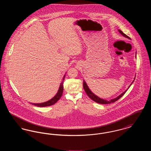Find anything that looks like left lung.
Wrapping results in <instances>:
<instances>
[{"mask_svg": "<svg viewBox=\"0 0 151 151\" xmlns=\"http://www.w3.org/2000/svg\"><path fill=\"white\" fill-rule=\"evenodd\" d=\"M118 31L119 32V33L122 35V36H124V37H126V38H129L130 39V38H129V36H127L126 35H125L124 33H123L122 32V30H118ZM135 80V79H134ZM134 81L132 82V83L130 84V86H129V88H128V89L129 88V86H131V85L133 83V82H134ZM83 88H84V90H85V91H86V93L87 94V95L89 97V98H91L92 100L94 101H95L96 102H97V103H99V104H110V103H112V102H114L115 101H116L118 100H119L121 97H122V96L124 94V93L126 92V91H127V89H127L124 92H123L121 94H120L119 96H118L117 97H116L115 99H111V100H104V99H100V97H99L98 96H97L96 95H95L89 89V88H88V86H87V84H86V81H84V83H83Z\"/></svg>", "mask_w": 151, "mask_h": 151, "instance_id": "left-lung-1", "label": "left lung"}]
</instances>
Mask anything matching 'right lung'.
Segmentation results:
<instances>
[{"label":"right lung","instance_id":"right-lung-1","mask_svg":"<svg viewBox=\"0 0 151 151\" xmlns=\"http://www.w3.org/2000/svg\"><path fill=\"white\" fill-rule=\"evenodd\" d=\"M65 78V75L63 77V81L60 84V86H59V90L58 91L57 93L52 99H51L50 100L48 101L47 102H45L40 103V104H32V105H34L38 106V107H46V106H49L52 105L54 104H55L60 99L61 96H62L63 92V81H64Z\"/></svg>","mask_w":151,"mask_h":151}]
</instances>
